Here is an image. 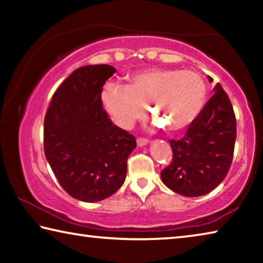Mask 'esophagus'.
Returning a JSON list of instances; mask_svg holds the SVG:
<instances>
[{"label": "esophagus", "instance_id": "34e87169", "mask_svg": "<svg viewBox=\"0 0 263 263\" xmlns=\"http://www.w3.org/2000/svg\"><path fill=\"white\" fill-rule=\"evenodd\" d=\"M137 144L139 147H141V146H145L148 144V139H146V138H138L137 139Z\"/></svg>", "mask_w": 263, "mask_h": 263}]
</instances>
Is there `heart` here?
I'll use <instances>...</instances> for the list:
<instances>
[{"instance_id": "b5f03b06", "label": "heart", "mask_w": 263, "mask_h": 263, "mask_svg": "<svg viewBox=\"0 0 263 263\" xmlns=\"http://www.w3.org/2000/svg\"><path fill=\"white\" fill-rule=\"evenodd\" d=\"M206 84L191 70L152 68L133 74L128 86L109 83L102 103L111 119L131 127L146 115L147 105L159 125L180 132L194 123L205 103Z\"/></svg>"}]
</instances>
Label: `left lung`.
<instances>
[{"label": "left lung", "instance_id": "obj_1", "mask_svg": "<svg viewBox=\"0 0 263 263\" xmlns=\"http://www.w3.org/2000/svg\"><path fill=\"white\" fill-rule=\"evenodd\" d=\"M215 91L184 137L169 140L173 159L162 169L161 179L169 189L186 197L210 193L225 179L232 163L237 119L219 83Z\"/></svg>", "mask_w": 263, "mask_h": 263}]
</instances>
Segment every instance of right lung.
Here are the masks:
<instances>
[{
	"label": "right lung",
	"mask_w": 263,
	"mask_h": 263,
	"mask_svg": "<svg viewBox=\"0 0 263 263\" xmlns=\"http://www.w3.org/2000/svg\"><path fill=\"white\" fill-rule=\"evenodd\" d=\"M116 69L88 65L69 75L52 96L44 119V152L58 182L72 197L99 202L126 177L135 136L111 122L102 91Z\"/></svg>",
	"instance_id": "1"
}]
</instances>
